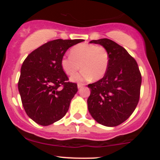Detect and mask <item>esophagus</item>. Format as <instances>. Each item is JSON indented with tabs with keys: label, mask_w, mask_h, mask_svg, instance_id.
<instances>
[{
	"label": "esophagus",
	"mask_w": 160,
	"mask_h": 160,
	"mask_svg": "<svg viewBox=\"0 0 160 160\" xmlns=\"http://www.w3.org/2000/svg\"><path fill=\"white\" fill-rule=\"evenodd\" d=\"M83 86H84L83 83H78V89H80V88H82Z\"/></svg>",
	"instance_id": "obj_1"
}]
</instances>
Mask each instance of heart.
Instances as JSON below:
<instances>
[{
  "instance_id": "obj_1",
  "label": "heart",
  "mask_w": 160,
  "mask_h": 160,
  "mask_svg": "<svg viewBox=\"0 0 160 160\" xmlns=\"http://www.w3.org/2000/svg\"><path fill=\"white\" fill-rule=\"evenodd\" d=\"M109 56L107 49L102 46L80 43L70 50V56H64L61 60L62 68L66 74L72 76L81 68L79 74L72 78L73 80L102 79L107 72Z\"/></svg>"
}]
</instances>
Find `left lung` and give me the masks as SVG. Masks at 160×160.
Returning <instances> with one entry per match:
<instances>
[{
	"instance_id": "8db88e82",
	"label": "left lung",
	"mask_w": 160,
	"mask_h": 160,
	"mask_svg": "<svg viewBox=\"0 0 160 160\" xmlns=\"http://www.w3.org/2000/svg\"><path fill=\"white\" fill-rule=\"evenodd\" d=\"M107 49V72L98 81L89 84L91 93L88 109L98 123L117 126L125 122L137 107L140 98L141 74L137 62L123 47L113 40H93Z\"/></svg>"
}]
</instances>
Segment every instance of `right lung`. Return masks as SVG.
Masks as SVG:
<instances>
[{"instance_id": "add662e5", "label": "right lung", "mask_w": 160, "mask_h": 160, "mask_svg": "<svg viewBox=\"0 0 160 160\" xmlns=\"http://www.w3.org/2000/svg\"><path fill=\"white\" fill-rule=\"evenodd\" d=\"M82 41L50 40L34 49L23 62L18 88L27 115L38 124H52L68 111L78 84L68 82L61 60L68 49Z\"/></svg>"}]
</instances>
